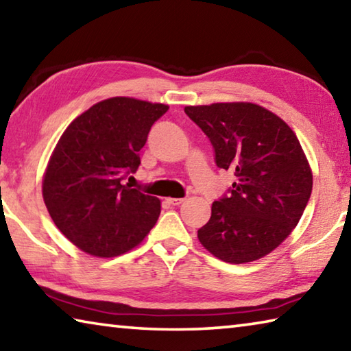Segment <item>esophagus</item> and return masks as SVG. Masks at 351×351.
<instances>
[{"label": "esophagus", "instance_id": "obj_1", "mask_svg": "<svg viewBox=\"0 0 351 351\" xmlns=\"http://www.w3.org/2000/svg\"><path fill=\"white\" fill-rule=\"evenodd\" d=\"M182 201H184L182 198H169L167 203L171 206H180V204H182Z\"/></svg>", "mask_w": 351, "mask_h": 351}]
</instances>
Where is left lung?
I'll return each instance as SVG.
<instances>
[{"label": "left lung", "mask_w": 351, "mask_h": 351, "mask_svg": "<svg viewBox=\"0 0 351 351\" xmlns=\"http://www.w3.org/2000/svg\"><path fill=\"white\" fill-rule=\"evenodd\" d=\"M184 111L209 138L218 167L237 176L213 201L198 240L228 263L265 257L293 232L311 197L313 173L299 139L280 117L255 104Z\"/></svg>", "instance_id": "1"}]
</instances>
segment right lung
Masks as SVG:
<instances>
[{
    "label": "right lung",
    "instance_id": "1",
    "mask_svg": "<svg viewBox=\"0 0 351 351\" xmlns=\"http://www.w3.org/2000/svg\"><path fill=\"white\" fill-rule=\"evenodd\" d=\"M167 110L132 97L106 99L75 117L57 142L43 199L52 221L82 251L125 254L156 224L161 201L123 180L136 173L150 128Z\"/></svg>",
    "mask_w": 351,
    "mask_h": 351
}]
</instances>
